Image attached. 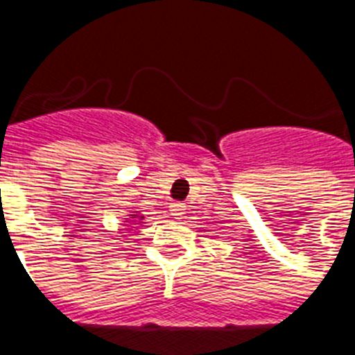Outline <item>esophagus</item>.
I'll list each match as a JSON object with an SVG mask.
<instances>
[{"instance_id":"esophagus-1","label":"esophagus","mask_w":355,"mask_h":355,"mask_svg":"<svg viewBox=\"0 0 355 355\" xmlns=\"http://www.w3.org/2000/svg\"><path fill=\"white\" fill-rule=\"evenodd\" d=\"M171 215H174L175 218L184 215V205L183 202H172L171 205Z\"/></svg>"}]
</instances>
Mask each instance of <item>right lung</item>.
<instances>
[{"mask_svg": "<svg viewBox=\"0 0 355 355\" xmlns=\"http://www.w3.org/2000/svg\"><path fill=\"white\" fill-rule=\"evenodd\" d=\"M131 218H135V216H131ZM140 218H142V216H140Z\"/></svg>", "mask_w": 355, "mask_h": 355, "instance_id": "1", "label": "right lung"}]
</instances>
